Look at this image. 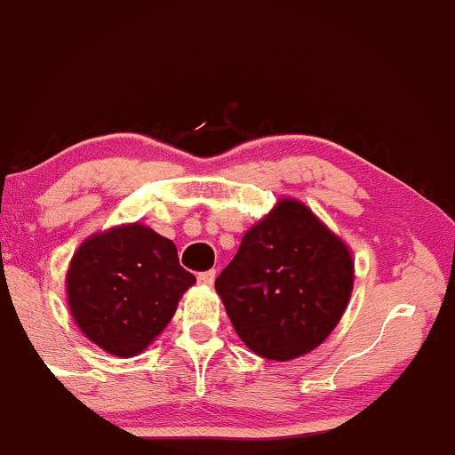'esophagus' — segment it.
I'll use <instances>...</instances> for the list:
<instances>
[{"label": "esophagus", "instance_id": "obj_1", "mask_svg": "<svg viewBox=\"0 0 455 455\" xmlns=\"http://www.w3.org/2000/svg\"><path fill=\"white\" fill-rule=\"evenodd\" d=\"M216 279V270H204V273L197 275V281L201 285H214Z\"/></svg>", "mask_w": 455, "mask_h": 455}]
</instances>
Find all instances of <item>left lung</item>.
I'll return each mask as SVG.
<instances>
[{"label":"left lung","instance_id":"8db88e82","mask_svg":"<svg viewBox=\"0 0 455 455\" xmlns=\"http://www.w3.org/2000/svg\"><path fill=\"white\" fill-rule=\"evenodd\" d=\"M216 291L250 350L287 361L338 325L353 291V260L307 205L283 199L245 233Z\"/></svg>","mask_w":455,"mask_h":455}]
</instances>
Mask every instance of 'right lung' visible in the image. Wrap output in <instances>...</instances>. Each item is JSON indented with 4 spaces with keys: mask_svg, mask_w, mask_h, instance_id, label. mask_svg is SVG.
<instances>
[{
    "mask_svg": "<svg viewBox=\"0 0 455 455\" xmlns=\"http://www.w3.org/2000/svg\"><path fill=\"white\" fill-rule=\"evenodd\" d=\"M195 283L176 245L142 224L94 235L73 256L68 307L79 330L107 353L134 356L174 317Z\"/></svg>",
    "mask_w": 455,
    "mask_h": 455,
    "instance_id": "add662e5",
    "label": "right lung"
}]
</instances>
